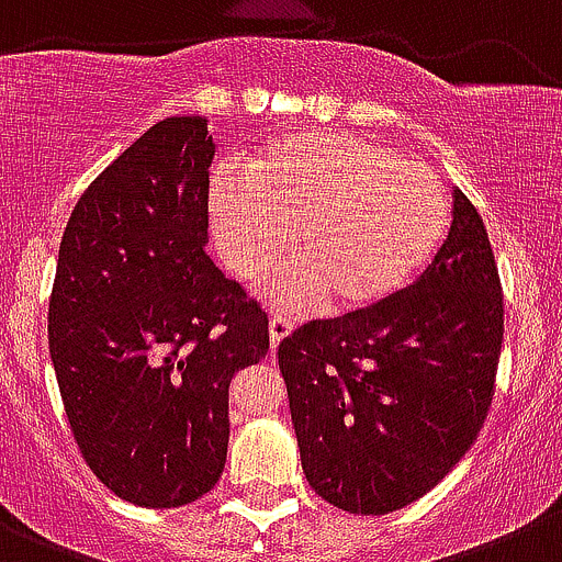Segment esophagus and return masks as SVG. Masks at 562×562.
I'll use <instances>...</instances> for the list:
<instances>
[{"mask_svg":"<svg viewBox=\"0 0 562 562\" xmlns=\"http://www.w3.org/2000/svg\"><path fill=\"white\" fill-rule=\"evenodd\" d=\"M295 330V323L290 317H281V314H272L270 317V345L272 350H278V345L286 339V336Z\"/></svg>","mask_w":562,"mask_h":562,"instance_id":"34e87169","label":"esophagus"}]
</instances>
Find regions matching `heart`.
<instances>
[{
    "label": "heart",
    "mask_w": 562,
    "mask_h": 562,
    "mask_svg": "<svg viewBox=\"0 0 562 562\" xmlns=\"http://www.w3.org/2000/svg\"><path fill=\"white\" fill-rule=\"evenodd\" d=\"M215 245L234 276L267 281V301L303 308L325 297L336 314L389 301L430 265L450 223L445 187L383 143L306 130L254 154L245 181L212 184Z\"/></svg>",
    "instance_id": "1"
}]
</instances>
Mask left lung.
<instances>
[{
  "mask_svg": "<svg viewBox=\"0 0 562 562\" xmlns=\"http://www.w3.org/2000/svg\"><path fill=\"white\" fill-rule=\"evenodd\" d=\"M502 330L488 234L452 190L450 234L408 290L278 345L308 485L358 516L436 488L488 416Z\"/></svg>",
  "mask_w": 562,
  "mask_h": 562,
  "instance_id": "1",
  "label": "left lung"
}]
</instances>
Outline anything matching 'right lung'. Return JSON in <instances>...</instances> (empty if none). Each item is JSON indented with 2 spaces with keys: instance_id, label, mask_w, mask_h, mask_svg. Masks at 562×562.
Segmentation results:
<instances>
[{
  "instance_id": "1",
  "label": "right lung",
  "mask_w": 562,
  "mask_h": 562,
  "mask_svg": "<svg viewBox=\"0 0 562 562\" xmlns=\"http://www.w3.org/2000/svg\"><path fill=\"white\" fill-rule=\"evenodd\" d=\"M206 117H165L74 206L49 301V352L82 458L140 507L221 480L228 383L270 350L267 314L206 256Z\"/></svg>"
}]
</instances>
